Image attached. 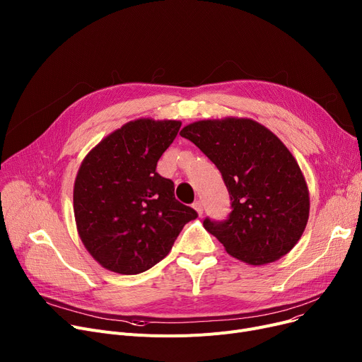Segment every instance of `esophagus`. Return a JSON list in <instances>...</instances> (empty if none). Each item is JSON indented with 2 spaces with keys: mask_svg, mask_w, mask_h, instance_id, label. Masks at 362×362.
<instances>
[{
  "mask_svg": "<svg viewBox=\"0 0 362 362\" xmlns=\"http://www.w3.org/2000/svg\"><path fill=\"white\" fill-rule=\"evenodd\" d=\"M194 210L198 213V216H202L204 206H202V202H201V201H195V202H194Z\"/></svg>",
  "mask_w": 362,
  "mask_h": 362,
  "instance_id": "esophagus-1",
  "label": "esophagus"
}]
</instances>
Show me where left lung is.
Segmentation results:
<instances>
[{"instance_id": "obj_1", "label": "left lung", "mask_w": 362, "mask_h": 362, "mask_svg": "<svg viewBox=\"0 0 362 362\" xmlns=\"http://www.w3.org/2000/svg\"><path fill=\"white\" fill-rule=\"evenodd\" d=\"M180 136L216 164L229 191V218L204 220L227 254L264 265L291 252L308 223L310 192L286 145L270 129L242 117L194 122Z\"/></svg>"}]
</instances>
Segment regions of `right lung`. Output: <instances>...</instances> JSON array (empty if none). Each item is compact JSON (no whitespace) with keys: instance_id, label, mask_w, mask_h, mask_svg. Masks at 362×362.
I'll return each mask as SVG.
<instances>
[{"instance_id":"obj_1","label":"right lung","mask_w":362,"mask_h":362,"mask_svg":"<svg viewBox=\"0 0 362 362\" xmlns=\"http://www.w3.org/2000/svg\"><path fill=\"white\" fill-rule=\"evenodd\" d=\"M180 126L179 120H132L83 158L73 187L74 220L86 251L104 269L146 272L198 217L175 198V183L156 171Z\"/></svg>"}]
</instances>
